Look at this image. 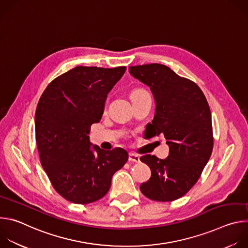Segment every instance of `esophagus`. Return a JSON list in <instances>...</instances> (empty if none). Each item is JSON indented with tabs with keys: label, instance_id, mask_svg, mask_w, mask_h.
Wrapping results in <instances>:
<instances>
[{
	"label": "esophagus",
	"instance_id": "obj_1",
	"mask_svg": "<svg viewBox=\"0 0 248 248\" xmlns=\"http://www.w3.org/2000/svg\"><path fill=\"white\" fill-rule=\"evenodd\" d=\"M128 160H129L130 162H135V163H138V162L140 161L139 156L136 155V154H133V153H130V154L128 155Z\"/></svg>",
	"mask_w": 248,
	"mask_h": 248
}]
</instances>
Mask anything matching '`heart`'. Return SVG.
Segmentation results:
<instances>
[{
    "instance_id": "b5f03b06",
    "label": "heart",
    "mask_w": 248,
    "mask_h": 248,
    "mask_svg": "<svg viewBox=\"0 0 248 248\" xmlns=\"http://www.w3.org/2000/svg\"><path fill=\"white\" fill-rule=\"evenodd\" d=\"M145 93H147V92H146L144 89L137 88V89H134V90L131 92L130 97H131V99H132V98H134V97H137V96H139V95H142V94H145Z\"/></svg>"
}]
</instances>
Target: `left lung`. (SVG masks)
<instances>
[{
    "label": "left lung",
    "mask_w": 248,
    "mask_h": 248,
    "mask_svg": "<svg viewBox=\"0 0 248 248\" xmlns=\"http://www.w3.org/2000/svg\"><path fill=\"white\" fill-rule=\"evenodd\" d=\"M128 70L150 87L156 101L152 134H164L170 147L164 160L149 154L140 157L151 170V178L140 190L155 201L179 199L196 184L213 150L208 102L195 82L164 64L134 65Z\"/></svg>",
    "instance_id": "8db88e82"
}]
</instances>
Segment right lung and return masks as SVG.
Wrapping results in <instances>:
<instances>
[{"mask_svg": "<svg viewBox=\"0 0 248 248\" xmlns=\"http://www.w3.org/2000/svg\"><path fill=\"white\" fill-rule=\"evenodd\" d=\"M125 66H77L49 83L35 113V137L41 165L64 199L88 204L104 197L112 176L128 160L122 148L90 149L91 125L99 123L108 93Z\"/></svg>", "mask_w": 248, "mask_h": 248, "instance_id": "1", "label": "right lung"}]
</instances>
